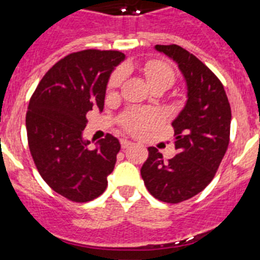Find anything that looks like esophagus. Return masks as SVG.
Returning a JSON list of instances; mask_svg holds the SVG:
<instances>
[{
	"instance_id": "obj_1",
	"label": "esophagus",
	"mask_w": 260,
	"mask_h": 260,
	"mask_svg": "<svg viewBox=\"0 0 260 260\" xmlns=\"http://www.w3.org/2000/svg\"><path fill=\"white\" fill-rule=\"evenodd\" d=\"M133 142H130V141H127V139H122V141H121V147H122V148H127V147H130V146H133Z\"/></svg>"
}]
</instances>
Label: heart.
Masks as SVG:
<instances>
[{
	"label": "heart",
	"mask_w": 260,
	"mask_h": 260,
	"mask_svg": "<svg viewBox=\"0 0 260 260\" xmlns=\"http://www.w3.org/2000/svg\"><path fill=\"white\" fill-rule=\"evenodd\" d=\"M143 73L151 87L164 86L168 88L174 83V79H176L173 68L162 61L147 62L143 68ZM119 82H121V74L116 73L110 79V86H118ZM160 121H161V116L151 109L130 110V112H126L119 119L122 127L134 135L144 134L147 130L158 125Z\"/></svg>",
	"instance_id": "b5f03b06"
}]
</instances>
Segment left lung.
<instances>
[{"instance_id": "1", "label": "left lung", "mask_w": 260, "mask_h": 260, "mask_svg": "<svg viewBox=\"0 0 260 260\" xmlns=\"http://www.w3.org/2000/svg\"><path fill=\"white\" fill-rule=\"evenodd\" d=\"M155 49L178 65L187 100L172 122L177 155L164 161L157 148L148 147L141 174L152 197L174 204L192 198L215 177L228 148L232 112L224 86L201 59L176 44Z\"/></svg>"}]
</instances>
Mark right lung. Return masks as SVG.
Masks as SVG:
<instances>
[{
    "label": "right lung",
    "mask_w": 260,
    "mask_h": 260,
    "mask_svg": "<svg viewBox=\"0 0 260 260\" xmlns=\"http://www.w3.org/2000/svg\"><path fill=\"white\" fill-rule=\"evenodd\" d=\"M123 59L118 50L71 53L48 70L29 100L26 128L34 162L43 180L69 201L89 202L107 189L121 144L108 134L89 150L83 130L87 112L104 109L108 80Z\"/></svg>",
    "instance_id": "obj_1"
}]
</instances>
